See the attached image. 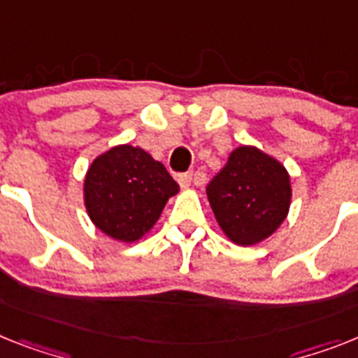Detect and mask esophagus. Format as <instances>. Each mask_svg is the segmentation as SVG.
Wrapping results in <instances>:
<instances>
[{
  "mask_svg": "<svg viewBox=\"0 0 358 358\" xmlns=\"http://www.w3.org/2000/svg\"><path fill=\"white\" fill-rule=\"evenodd\" d=\"M191 182H193V174H191V173H182V174H178V184H180V187L187 189L189 185H191Z\"/></svg>",
  "mask_w": 358,
  "mask_h": 358,
  "instance_id": "esophagus-1",
  "label": "esophagus"
}]
</instances>
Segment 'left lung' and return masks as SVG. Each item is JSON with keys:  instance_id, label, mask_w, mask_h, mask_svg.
Wrapping results in <instances>:
<instances>
[{"instance_id": "obj_1", "label": "left lung", "mask_w": 358, "mask_h": 358, "mask_svg": "<svg viewBox=\"0 0 358 358\" xmlns=\"http://www.w3.org/2000/svg\"><path fill=\"white\" fill-rule=\"evenodd\" d=\"M207 198L225 235L238 245H253L273 235L286 218L289 176L271 156L238 147L209 182Z\"/></svg>"}]
</instances>
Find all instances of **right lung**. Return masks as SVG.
I'll return each instance as SVG.
<instances>
[{
    "mask_svg": "<svg viewBox=\"0 0 358 358\" xmlns=\"http://www.w3.org/2000/svg\"><path fill=\"white\" fill-rule=\"evenodd\" d=\"M178 189L164 164L131 145L113 147L98 156L83 185L91 220L105 235L122 242L142 238Z\"/></svg>",
    "mask_w": 358,
    "mask_h": 358,
    "instance_id": "obj_1",
    "label": "right lung"
}]
</instances>
